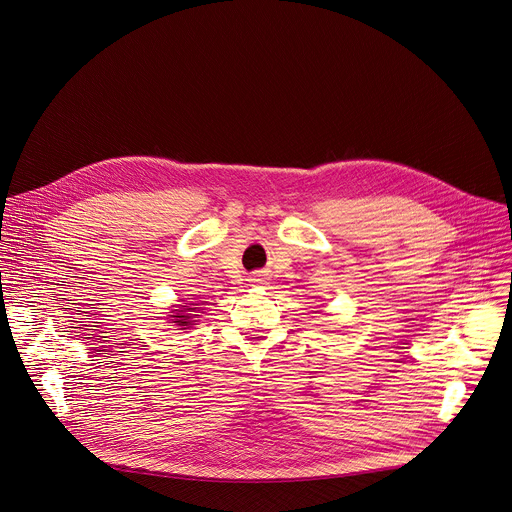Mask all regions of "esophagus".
Listing matches in <instances>:
<instances>
[{"mask_svg":"<svg viewBox=\"0 0 512 512\" xmlns=\"http://www.w3.org/2000/svg\"><path fill=\"white\" fill-rule=\"evenodd\" d=\"M249 281H251L253 285H261L265 279H263V275H261V273H257V275H253Z\"/></svg>","mask_w":512,"mask_h":512,"instance_id":"esophagus-1","label":"esophagus"}]
</instances>
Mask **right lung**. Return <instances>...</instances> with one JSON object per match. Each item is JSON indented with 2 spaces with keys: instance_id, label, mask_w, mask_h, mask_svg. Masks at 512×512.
<instances>
[{
  "instance_id": "obj_1",
  "label": "right lung",
  "mask_w": 512,
  "mask_h": 512,
  "mask_svg": "<svg viewBox=\"0 0 512 512\" xmlns=\"http://www.w3.org/2000/svg\"><path fill=\"white\" fill-rule=\"evenodd\" d=\"M193 305V303H191ZM197 309V307H195ZM185 311H189V309H185ZM193 311V309H191ZM175 321L173 323H177V325H181V327H187V325H191L189 323V315H185V313H177V315H171Z\"/></svg>"
}]
</instances>
